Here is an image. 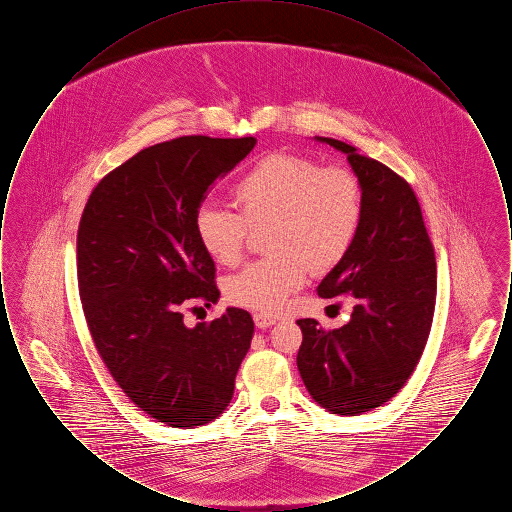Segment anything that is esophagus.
Returning a JSON list of instances; mask_svg holds the SVG:
<instances>
[{"mask_svg": "<svg viewBox=\"0 0 512 512\" xmlns=\"http://www.w3.org/2000/svg\"><path fill=\"white\" fill-rule=\"evenodd\" d=\"M253 322H255V326H257L259 330H267L272 324H276V318L268 317L265 313H255V315H253Z\"/></svg>", "mask_w": 512, "mask_h": 512, "instance_id": "34e87169", "label": "esophagus"}]
</instances>
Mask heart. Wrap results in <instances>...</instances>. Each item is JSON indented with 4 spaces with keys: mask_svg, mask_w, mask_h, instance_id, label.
Returning <instances> with one entry per match:
<instances>
[{
    "mask_svg": "<svg viewBox=\"0 0 512 512\" xmlns=\"http://www.w3.org/2000/svg\"><path fill=\"white\" fill-rule=\"evenodd\" d=\"M240 211L201 203L195 238L219 265L232 267L244 255L247 226L267 224V257L224 280L226 299L259 313H278L297 292L309 267L324 272L349 253L363 219L359 180L340 167H320L295 153H268L232 188Z\"/></svg>",
    "mask_w": 512,
    "mask_h": 512,
    "instance_id": "heart-1",
    "label": "heart"
}]
</instances>
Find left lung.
Instances as JSON below:
<instances>
[{"label": "left lung", "instance_id": "left-lung-1", "mask_svg": "<svg viewBox=\"0 0 512 512\" xmlns=\"http://www.w3.org/2000/svg\"><path fill=\"white\" fill-rule=\"evenodd\" d=\"M363 194V219L349 253L318 284L320 297H355L347 324L330 332L297 320V368L305 388L332 414L357 416L405 386L430 334L436 307V255L413 188L376 159L334 138Z\"/></svg>", "mask_w": 512, "mask_h": 512}]
</instances>
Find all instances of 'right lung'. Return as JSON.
Segmentation results:
<instances>
[{"instance_id": "1", "label": "right lung", "mask_w": 512, "mask_h": 512, "mask_svg": "<svg viewBox=\"0 0 512 512\" xmlns=\"http://www.w3.org/2000/svg\"><path fill=\"white\" fill-rule=\"evenodd\" d=\"M255 144L182 136L146 147L99 182L80 219L78 288L98 353L126 397L172 428L222 414L251 345L244 309L188 328L182 305L219 301L194 215Z\"/></svg>"}]
</instances>
